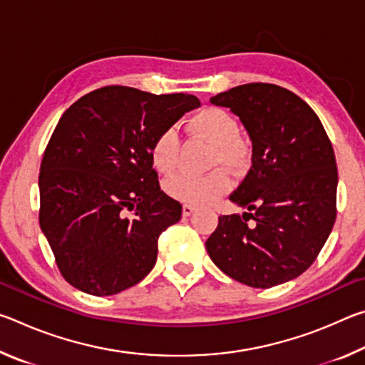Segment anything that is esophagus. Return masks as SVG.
Masks as SVG:
<instances>
[{
  "instance_id": "34e87169",
  "label": "esophagus",
  "mask_w": 365,
  "mask_h": 365,
  "mask_svg": "<svg viewBox=\"0 0 365 365\" xmlns=\"http://www.w3.org/2000/svg\"><path fill=\"white\" fill-rule=\"evenodd\" d=\"M195 212V206H191V205H183L182 206V214L185 215V217H188V215H191Z\"/></svg>"
}]
</instances>
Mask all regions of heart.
I'll list each match as a JSON object with an SVG mask.
<instances>
[{"mask_svg": "<svg viewBox=\"0 0 365 365\" xmlns=\"http://www.w3.org/2000/svg\"><path fill=\"white\" fill-rule=\"evenodd\" d=\"M188 128L197 137L212 143L211 165H224L232 172H240L250 160V145L240 137V123L232 113L219 106H207L190 117ZM180 154V137L175 127H168L154 138L150 159L160 174H172L177 169ZM230 180L222 169L206 175L180 174L169 178L164 190L170 197L188 205H206L225 195Z\"/></svg>", "mask_w": 365, "mask_h": 365, "instance_id": "obj_1", "label": "heart"}]
</instances>
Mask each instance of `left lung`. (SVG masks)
Returning <instances> with one entry per match:
<instances>
[{"label":"left lung","instance_id":"left-lung-1","mask_svg":"<svg viewBox=\"0 0 365 365\" xmlns=\"http://www.w3.org/2000/svg\"><path fill=\"white\" fill-rule=\"evenodd\" d=\"M242 119L251 169L207 238L212 262L233 280L270 288L311 267L336 219L338 170L322 122L306 101L274 83H246L211 98Z\"/></svg>","mask_w":365,"mask_h":365}]
</instances>
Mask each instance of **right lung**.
Segmentation results:
<instances>
[{"mask_svg":"<svg viewBox=\"0 0 365 365\" xmlns=\"http://www.w3.org/2000/svg\"><path fill=\"white\" fill-rule=\"evenodd\" d=\"M200 104L187 93L109 85L61 117L40 165L38 219L67 283L109 296L150 274L159 235L182 217L180 202L159 187L151 145Z\"/></svg>","mask_w":365,"mask_h":365,"instance_id":"1","label":"right lung"}]
</instances>
